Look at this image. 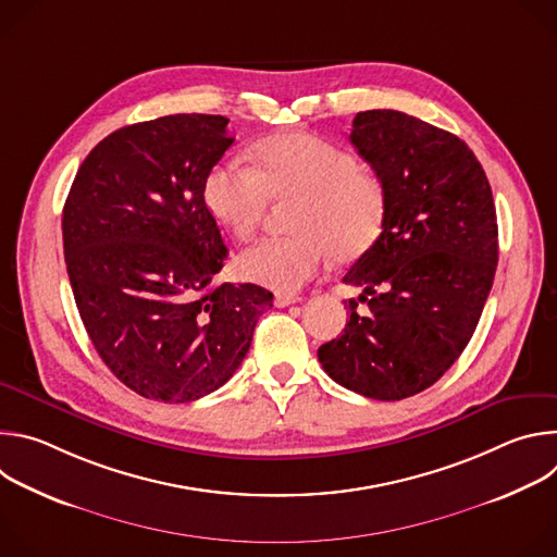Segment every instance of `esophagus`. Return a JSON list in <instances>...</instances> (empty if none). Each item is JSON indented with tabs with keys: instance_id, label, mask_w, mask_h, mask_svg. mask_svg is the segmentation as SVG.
<instances>
[{
	"instance_id": "obj_1",
	"label": "esophagus",
	"mask_w": 557,
	"mask_h": 557,
	"mask_svg": "<svg viewBox=\"0 0 557 557\" xmlns=\"http://www.w3.org/2000/svg\"><path fill=\"white\" fill-rule=\"evenodd\" d=\"M297 301H301L299 295H286V293H277V295H275V306H277V308H286V306L297 304Z\"/></svg>"
}]
</instances>
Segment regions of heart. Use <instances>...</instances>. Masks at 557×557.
Here are the masks:
<instances>
[{
    "label": "heart",
    "instance_id": "obj_1",
    "mask_svg": "<svg viewBox=\"0 0 557 557\" xmlns=\"http://www.w3.org/2000/svg\"><path fill=\"white\" fill-rule=\"evenodd\" d=\"M256 168L237 161L215 165L205 178L209 213L237 240L260 226L271 198H297L290 215L295 233L267 237L235 260L240 277L293 293L320 273L331 258L363 253L381 231L385 194L381 183L359 172V158L312 134H277L256 151Z\"/></svg>",
    "mask_w": 557,
    "mask_h": 557
}]
</instances>
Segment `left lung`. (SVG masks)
Masks as SVG:
<instances>
[{"instance_id":"8db88e82","label":"left lung","mask_w":557,"mask_h":557,"mask_svg":"<svg viewBox=\"0 0 557 557\" xmlns=\"http://www.w3.org/2000/svg\"><path fill=\"white\" fill-rule=\"evenodd\" d=\"M350 143L374 170L381 235L344 282L363 288L359 314L317 350L339 385L401 401L436 383L479 326L498 264L490 181L458 136L396 110L359 112Z\"/></svg>"}]
</instances>
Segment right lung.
Returning a JSON list of instances; mask_svg holds the SVG:
<instances>
[{
    "label": "right lung",
    "mask_w": 557,
    "mask_h": 557,
    "mask_svg": "<svg viewBox=\"0 0 557 557\" xmlns=\"http://www.w3.org/2000/svg\"><path fill=\"white\" fill-rule=\"evenodd\" d=\"M228 119L172 114L106 136L63 205V256L82 322L112 374L145 399L189 404L249 352L273 293L215 284L226 247L205 178Z\"/></svg>",
    "instance_id": "obj_1"
}]
</instances>
